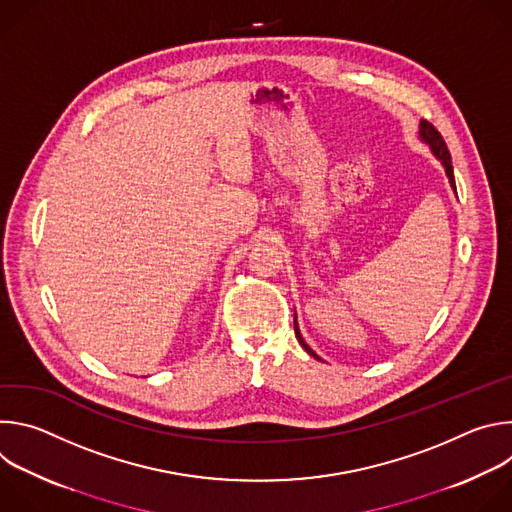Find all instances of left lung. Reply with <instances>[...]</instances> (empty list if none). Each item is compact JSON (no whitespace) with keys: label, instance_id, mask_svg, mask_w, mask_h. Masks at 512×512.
I'll list each match as a JSON object with an SVG mask.
<instances>
[{"label":"left lung","instance_id":"1","mask_svg":"<svg viewBox=\"0 0 512 512\" xmlns=\"http://www.w3.org/2000/svg\"><path fill=\"white\" fill-rule=\"evenodd\" d=\"M421 137L431 145V152L440 158V162L444 164V168H446V174H448V178H450V184L456 188V182H454V168H452V156H450V150H448V145H446V141H444V137L440 135V131H437L429 121H421ZM294 328H296V336H298V340H300V344L306 348V352L308 354H312L314 358H318L316 354H314V350L304 342V338H302V334H300V330H298V324H296V320H294Z\"/></svg>","mask_w":512,"mask_h":512}]
</instances>
